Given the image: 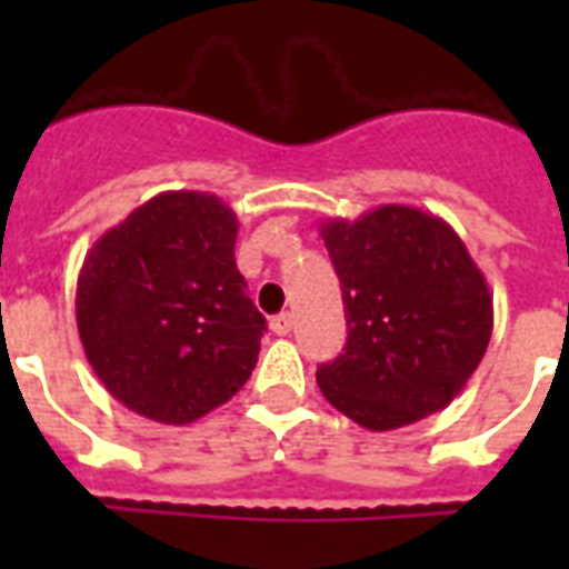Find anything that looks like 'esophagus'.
Listing matches in <instances>:
<instances>
[{
  "label": "esophagus",
  "mask_w": 569,
  "mask_h": 569,
  "mask_svg": "<svg viewBox=\"0 0 569 569\" xmlns=\"http://www.w3.org/2000/svg\"><path fill=\"white\" fill-rule=\"evenodd\" d=\"M292 328H295L292 312H280V316H274V319H271V330H274L277 337H286V333H289Z\"/></svg>",
  "instance_id": "esophagus-1"
}]
</instances>
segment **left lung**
<instances>
[{
	"label": "left lung",
	"mask_w": 569,
	"mask_h": 569,
	"mask_svg": "<svg viewBox=\"0 0 569 569\" xmlns=\"http://www.w3.org/2000/svg\"><path fill=\"white\" fill-rule=\"evenodd\" d=\"M348 342L319 366L321 396L369 431H392L460 396L493 333V295L449 223L387 203L321 221Z\"/></svg>",
	"instance_id": "obj_1"
}]
</instances>
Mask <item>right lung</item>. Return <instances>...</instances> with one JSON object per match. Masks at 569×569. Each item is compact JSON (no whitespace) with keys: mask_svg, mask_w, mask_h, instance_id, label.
Instances as JSON below:
<instances>
[{"mask_svg":"<svg viewBox=\"0 0 569 569\" xmlns=\"http://www.w3.org/2000/svg\"><path fill=\"white\" fill-rule=\"evenodd\" d=\"M236 232L221 197L162 191L88 250L76 328L120 405L189 425L244 387L266 319L236 268Z\"/></svg>","mask_w":569,"mask_h":569,"instance_id":"right-lung-1","label":"right lung"}]
</instances>
